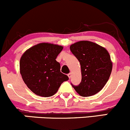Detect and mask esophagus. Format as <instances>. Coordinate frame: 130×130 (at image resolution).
Listing matches in <instances>:
<instances>
[{
  "label": "esophagus",
  "instance_id": "esophagus-1",
  "mask_svg": "<svg viewBox=\"0 0 130 130\" xmlns=\"http://www.w3.org/2000/svg\"><path fill=\"white\" fill-rule=\"evenodd\" d=\"M68 76H69V78H70L72 77V73H69V74H68Z\"/></svg>",
  "mask_w": 130,
  "mask_h": 130
}]
</instances>
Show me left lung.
Here are the masks:
<instances>
[{"label":"left lung","instance_id":"1","mask_svg":"<svg viewBox=\"0 0 130 130\" xmlns=\"http://www.w3.org/2000/svg\"><path fill=\"white\" fill-rule=\"evenodd\" d=\"M71 52L81 66L82 81L78 86L72 84L80 96L95 95L104 87L112 70V61L105 48L90 41H79L71 45Z\"/></svg>","mask_w":130,"mask_h":130}]
</instances>
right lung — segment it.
<instances>
[{
  "label": "right lung",
  "instance_id": "obj_1",
  "mask_svg": "<svg viewBox=\"0 0 130 130\" xmlns=\"http://www.w3.org/2000/svg\"><path fill=\"white\" fill-rule=\"evenodd\" d=\"M63 47L40 43L27 50L20 60V73L28 88L43 97L53 96L61 84L69 77L60 72V64L56 61Z\"/></svg>",
  "mask_w": 130,
  "mask_h": 130
}]
</instances>
